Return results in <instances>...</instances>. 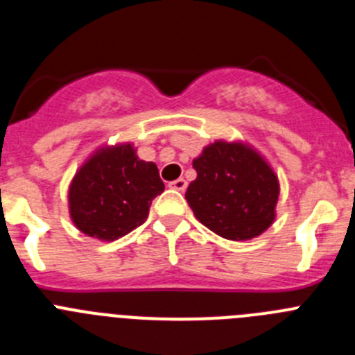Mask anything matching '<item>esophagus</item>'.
Listing matches in <instances>:
<instances>
[{
  "label": "esophagus",
  "instance_id": "obj_1",
  "mask_svg": "<svg viewBox=\"0 0 355 355\" xmlns=\"http://www.w3.org/2000/svg\"><path fill=\"white\" fill-rule=\"evenodd\" d=\"M171 188H174V190H178V192H184L187 190V181L183 180V178H180V180L172 181L171 184H168Z\"/></svg>",
  "mask_w": 355,
  "mask_h": 355
}]
</instances>
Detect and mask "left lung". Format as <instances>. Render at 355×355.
<instances>
[{"label":"left lung","mask_w":355,"mask_h":355,"mask_svg":"<svg viewBox=\"0 0 355 355\" xmlns=\"http://www.w3.org/2000/svg\"><path fill=\"white\" fill-rule=\"evenodd\" d=\"M197 180L187 200L200 224L227 240H250L275 218L279 181L270 165L249 146L218 142L193 159Z\"/></svg>","instance_id":"obj_1"}]
</instances>
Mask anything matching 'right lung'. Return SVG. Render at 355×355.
<instances>
[{
	"label": "right lung",
	"mask_w": 355,
	"mask_h": 355,
	"mask_svg": "<svg viewBox=\"0 0 355 355\" xmlns=\"http://www.w3.org/2000/svg\"><path fill=\"white\" fill-rule=\"evenodd\" d=\"M165 190L153 162L131 144L96 150L69 187V211L81 233L112 241L142 225L150 202Z\"/></svg>",
	"instance_id": "obj_1"
}]
</instances>
